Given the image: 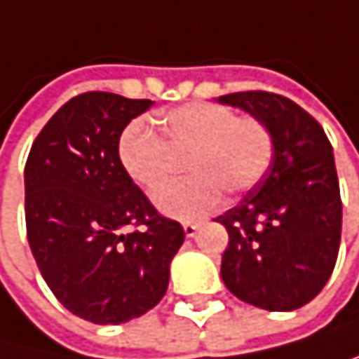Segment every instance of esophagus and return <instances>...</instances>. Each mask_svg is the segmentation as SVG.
Wrapping results in <instances>:
<instances>
[{
	"mask_svg": "<svg viewBox=\"0 0 359 359\" xmlns=\"http://www.w3.org/2000/svg\"><path fill=\"white\" fill-rule=\"evenodd\" d=\"M183 229H185V236H187V238H194V236L198 234V229H200V223L187 221V223H183Z\"/></svg>",
	"mask_w": 359,
	"mask_h": 359,
	"instance_id": "1",
	"label": "esophagus"
}]
</instances>
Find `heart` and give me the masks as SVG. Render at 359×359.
Returning a JSON list of instances; mask_svg holds the SVG:
<instances>
[{
  "label": "heart",
  "instance_id": "heart-1",
  "mask_svg": "<svg viewBox=\"0 0 359 359\" xmlns=\"http://www.w3.org/2000/svg\"><path fill=\"white\" fill-rule=\"evenodd\" d=\"M163 140L144 121H132L118 136V163L147 194L170 176V155L187 151L185 181L155 196L157 208L176 219H200L219 206L223 191L238 196L259 183L272 161V134L253 116L219 104H187L161 116Z\"/></svg>",
  "mask_w": 359,
  "mask_h": 359
}]
</instances>
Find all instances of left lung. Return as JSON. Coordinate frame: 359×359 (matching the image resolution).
Returning <instances> with one entry per match:
<instances>
[{
    "label": "left lung",
    "instance_id": "left-lung-1",
    "mask_svg": "<svg viewBox=\"0 0 359 359\" xmlns=\"http://www.w3.org/2000/svg\"><path fill=\"white\" fill-rule=\"evenodd\" d=\"M259 118L272 134V161L238 206L217 217L229 243L221 278L238 300L264 311L309 304L334 270L343 204L332 144L296 102L266 91L217 97Z\"/></svg>",
    "mask_w": 359,
    "mask_h": 359
}]
</instances>
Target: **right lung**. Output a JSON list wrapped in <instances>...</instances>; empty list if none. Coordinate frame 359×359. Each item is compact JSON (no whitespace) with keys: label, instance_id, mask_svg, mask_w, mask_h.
I'll list each match as a JSON object with an SVG mask.
<instances>
[{"label":"right lung","instance_id":"right-lung-1","mask_svg":"<svg viewBox=\"0 0 359 359\" xmlns=\"http://www.w3.org/2000/svg\"><path fill=\"white\" fill-rule=\"evenodd\" d=\"M155 102L91 91L63 104L25 165V221L36 264L76 317L118 325L159 304L185 241L118 163V136ZM136 226V230H130Z\"/></svg>","mask_w":359,"mask_h":359}]
</instances>
